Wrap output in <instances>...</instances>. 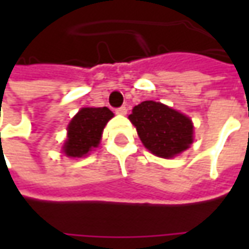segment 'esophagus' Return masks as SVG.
<instances>
[{
	"label": "esophagus",
	"instance_id": "obj_1",
	"mask_svg": "<svg viewBox=\"0 0 249 249\" xmlns=\"http://www.w3.org/2000/svg\"><path fill=\"white\" fill-rule=\"evenodd\" d=\"M116 113H118V115H126V113H127V108H126V107H120V108L116 109Z\"/></svg>",
	"mask_w": 249,
	"mask_h": 249
}]
</instances>
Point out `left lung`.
I'll return each mask as SVG.
<instances>
[{
	"instance_id": "obj_1",
	"label": "left lung",
	"mask_w": 249,
	"mask_h": 249,
	"mask_svg": "<svg viewBox=\"0 0 249 249\" xmlns=\"http://www.w3.org/2000/svg\"><path fill=\"white\" fill-rule=\"evenodd\" d=\"M129 119L144 147L157 157L173 158L193 144L191 119L160 102H141L133 108Z\"/></svg>"
}]
</instances>
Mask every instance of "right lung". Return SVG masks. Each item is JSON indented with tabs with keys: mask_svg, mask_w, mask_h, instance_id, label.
<instances>
[{
	"mask_svg": "<svg viewBox=\"0 0 249 249\" xmlns=\"http://www.w3.org/2000/svg\"><path fill=\"white\" fill-rule=\"evenodd\" d=\"M110 118L113 113L107 107L82 108L68 124V139L63 144L65 155L82 158L98 147L104 127Z\"/></svg>",
	"mask_w": 249,
	"mask_h": 249,
	"instance_id": "right-lung-1",
	"label": "right lung"
}]
</instances>
